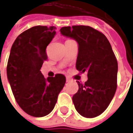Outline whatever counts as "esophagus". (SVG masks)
Returning a JSON list of instances; mask_svg holds the SVG:
<instances>
[{"label":"esophagus","mask_w":133,"mask_h":133,"mask_svg":"<svg viewBox=\"0 0 133 133\" xmlns=\"http://www.w3.org/2000/svg\"><path fill=\"white\" fill-rule=\"evenodd\" d=\"M71 81V79L69 78H66V82H69Z\"/></svg>","instance_id":"esophagus-1"}]
</instances>
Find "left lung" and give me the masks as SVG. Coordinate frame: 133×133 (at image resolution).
Masks as SVG:
<instances>
[{"instance_id":"1","label":"left lung","mask_w":133,"mask_h":133,"mask_svg":"<svg viewBox=\"0 0 133 133\" xmlns=\"http://www.w3.org/2000/svg\"><path fill=\"white\" fill-rule=\"evenodd\" d=\"M60 31L78 42L76 69L87 72L84 84L77 81L78 91L72 97L75 107L85 118L98 116L108 107L117 89L118 62L112 46L104 34L89 26H64Z\"/></svg>"}]
</instances>
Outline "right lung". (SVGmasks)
<instances>
[{
  "instance_id": "right-lung-1",
  "label": "right lung",
  "mask_w": 133,
  "mask_h": 133,
  "mask_svg": "<svg viewBox=\"0 0 133 133\" xmlns=\"http://www.w3.org/2000/svg\"><path fill=\"white\" fill-rule=\"evenodd\" d=\"M55 26H36L20 34L11 48L6 73L14 97L22 110L34 117L49 114L66 83L56 74L45 79L40 69L47 59L46 49L55 35Z\"/></svg>"
}]
</instances>
